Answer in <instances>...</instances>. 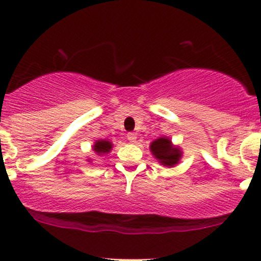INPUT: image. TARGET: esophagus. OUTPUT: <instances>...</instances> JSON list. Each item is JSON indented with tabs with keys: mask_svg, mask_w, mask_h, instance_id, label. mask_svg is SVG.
<instances>
[{
	"mask_svg": "<svg viewBox=\"0 0 261 261\" xmlns=\"http://www.w3.org/2000/svg\"><path fill=\"white\" fill-rule=\"evenodd\" d=\"M127 140L130 142H136V135L134 133H128L127 134Z\"/></svg>",
	"mask_w": 261,
	"mask_h": 261,
	"instance_id": "1",
	"label": "esophagus"
}]
</instances>
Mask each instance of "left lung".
I'll list each match as a JSON object with an SVG mask.
<instances>
[{
	"instance_id": "1",
	"label": "left lung",
	"mask_w": 261,
	"mask_h": 261,
	"mask_svg": "<svg viewBox=\"0 0 261 261\" xmlns=\"http://www.w3.org/2000/svg\"><path fill=\"white\" fill-rule=\"evenodd\" d=\"M150 150L156 157L157 161L163 166H167V167H173L174 165L179 162L182 157V151L176 146H173L171 140L165 136L159 137L153 142H151Z\"/></svg>"
}]
</instances>
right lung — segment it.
<instances>
[{
    "label": "right lung",
    "mask_w": 261,
    "mask_h": 261,
    "mask_svg": "<svg viewBox=\"0 0 261 261\" xmlns=\"http://www.w3.org/2000/svg\"><path fill=\"white\" fill-rule=\"evenodd\" d=\"M111 148H113V144L110 141H108V140H98L93 146L94 152L98 153L99 156L110 152Z\"/></svg>",
    "instance_id": "obj_1"
}]
</instances>
